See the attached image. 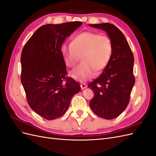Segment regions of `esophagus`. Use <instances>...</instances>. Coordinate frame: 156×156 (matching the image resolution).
<instances>
[{
    "label": "esophagus",
    "mask_w": 156,
    "mask_h": 156,
    "mask_svg": "<svg viewBox=\"0 0 156 156\" xmlns=\"http://www.w3.org/2000/svg\"><path fill=\"white\" fill-rule=\"evenodd\" d=\"M87 87V85L86 84H84V83L81 84V88L82 90H83V89H84V88H86Z\"/></svg>",
    "instance_id": "obj_1"
}]
</instances>
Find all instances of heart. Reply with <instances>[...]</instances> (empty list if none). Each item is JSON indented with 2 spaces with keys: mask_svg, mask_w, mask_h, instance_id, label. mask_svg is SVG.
<instances>
[{
  "mask_svg": "<svg viewBox=\"0 0 156 156\" xmlns=\"http://www.w3.org/2000/svg\"><path fill=\"white\" fill-rule=\"evenodd\" d=\"M112 43L106 35L85 31L75 36L70 44H63L61 53L65 64L75 66L81 56V63L69 72L70 76L80 82L95 77L109 64L112 55Z\"/></svg>",
  "mask_w": 156,
  "mask_h": 156,
  "instance_id": "1",
  "label": "heart"
}]
</instances>
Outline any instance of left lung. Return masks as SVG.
I'll use <instances>...</instances> for the list:
<instances>
[{
  "label": "left lung",
  "mask_w": 156,
  "mask_h": 156,
  "mask_svg": "<svg viewBox=\"0 0 156 156\" xmlns=\"http://www.w3.org/2000/svg\"><path fill=\"white\" fill-rule=\"evenodd\" d=\"M89 26L105 31L113 47L107 67L100 77L88 84L94 92L89 105L98 116L114 119L126 109L129 101L135 81L133 55L124 34L114 25L106 23Z\"/></svg>",
  "instance_id": "1"
}]
</instances>
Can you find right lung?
Listing matches in <instances>:
<instances>
[{
  "mask_svg": "<svg viewBox=\"0 0 156 156\" xmlns=\"http://www.w3.org/2000/svg\"><path fill=\"white\" fill-rule=\"evenodd\" d=\"M82 25L81 21L40 27L23 49L21 81L32 109L47 120L66 112L80 84L66 75L61 47L66 38Z\"/></svg>",
  "mask_w": 156,
  "mask_h": 156,
  "instance_id": "right-lung-1",
  "label": "right lung"
}]
</instances>
